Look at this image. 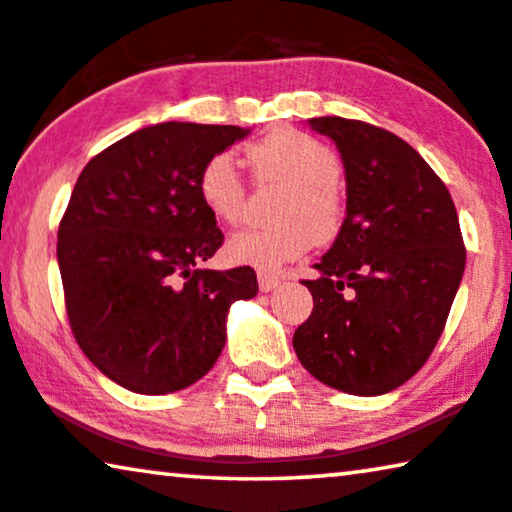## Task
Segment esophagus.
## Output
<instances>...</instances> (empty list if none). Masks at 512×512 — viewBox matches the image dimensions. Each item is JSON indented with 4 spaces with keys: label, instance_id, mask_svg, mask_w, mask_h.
Wrapping results in <instances>:
<instances>
[{
    "label": "esophagus",
    "instance_id": "esophagus-1",
    "mask_svg": "<svg viewBox=\"0 0 512 512\" xmlns=\"http://www.w3.org/2000/svg\"><path fill=\"white\" fill-rule=\"evenodd\" d=\"M257 280H259V290L262 292H271L276 290V287L280 285V276H276V273H269V271H259L257 273Z\"/></svg>",
    "mask_w": 512,
    "mask_h": 512
}]
</instances>
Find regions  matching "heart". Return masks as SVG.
I'll use <instances>...</instances> for the list:
<instances>
[{
  "label": "heart",
  "instance_id": "b5f03b06",
  "mask_svg": "<svg viewBox=\"0 0 512 512\" xmlns=\"http://www.w3.org/2000/svg\"><path fill=\"white\" fill-rule=\"evenodd\" d=\"M246 157L259 183H283L276 204V225L248 227L234 232L225 243V255L234 264L278 269L304 255L311 243H327L343 225V194L336 178L341 160L327 143L299 129H273L250 143ZM197 192L201 204L218 222H239L246 204V181L234 157L218 153L199 169Z\"/></svg>",
  "mask_w": 512,
  "mask_h": 512
}]
</instances>
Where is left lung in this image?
<instances>
[{"label": "left lung", "instance_id": "obj_1", "mask_svg": "<svg viewBox=\"0 0 512 512\" xmlns=\"http://www.w3.org/2000/svg\"><path fill=\"white\" fill-rule=\"evenodd\" d=\"M345 169V220L301 280L313 313L294 352L334 390L378 397L413 378L436 348L462 283L466 248L448 187L397 134L362 120H308Z\"/></svg>", "mask_w": 512, "mask_h": 512}]
</instances>
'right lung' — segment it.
Listing matches in <instances>:
<instances>
[{"label":"right lung","mask_w":512,"mask_h":512,"mask_svg":"<svg viewBox=\"0 0 512 512\" xmlns=\"http://www.w3.org/2000/svg\"><path fill=\"white\" fill-rule=\"evenodd\" d=\"M250 129L160 122L92 157L57 229L76 343L113 383L169 394L197 383L227 341L229 306L257 294L250 266L199 269L222 246L199 169Z\"/></svg>","instance_id":"1"}]
</instances>
